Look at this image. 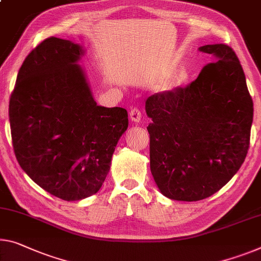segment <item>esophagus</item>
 Returning <instances> with one entry per match:
<instances>
[{"label": "esophagus", "instance_id": "34e87169", "mask_svg": "<svg viewBox=\"0 0 261 261\" xmlns=\"http://www.w3.org/2000/svg\"><path fill=\"white\" fill-rule=\"evenodd\" d=\"M141 117H142V114H141V112H140L138 108H133V110L130 111V113H129V118H130V120L133 122H135V123H139L140 121H141Z\"/></svg>", "mask_w": 261, "mask_h": 261}]
</instances>
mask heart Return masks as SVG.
<instances>
[{
    "label": "heart",
    "mask_w": 261,
    "mask_h": 261,
    "mask_svg": "<svg viewBox=\"0 0 261 261\" xmlns=\"http://www.w3.org/2000/svg\"><path fill=\"white\" fill-rule=\"evenodd\" d=\"M176 86V83L174 79L171 78H166L160 80L158 83V85L155 86V90L160 92V93H167V92H170L174 87Z\"/></svg>",
    "instance_id": "heart-1"
}]
</instances>
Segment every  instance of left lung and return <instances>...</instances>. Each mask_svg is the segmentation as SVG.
Instances as JSON below:
<instances>
[{
	"label": "left lung",
	"mask_w": 261,
	"mask_h": 261,
	"mask_svg": "<svg viewBox=\"0 0 261 261\" xmlns=\"http://www.w3.org/2000/svg\"><path fill=\"white\" fill-rule=\"evenodd\" d=\"M214 62L187 87L151 95L150 171L160 192L183 202L210 197L237 174L250 147L253 101L234 51L198 47Z\"/></svg>",
	"instance_id": "8db88e82"
}]
</instances>
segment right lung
I'll return each instance as SVG.
<instances>
[{"label": "right lung", "mask_w": 261, "mask_h": 261, "mask_svg": "<svg viewBox=\"0 0 261 261\" xmlns=\"http://www.w3.org/2000/svg\"><path fill=\"white\" fill-rule=\"evenodd\" d=\"M80 44L50 37L28 55L9 102L16 159L49 194L80 200L97 194L128 128L125 108L97 105L79 62Z\"/></svg>", "instance_id": "1"}]
</instances>
